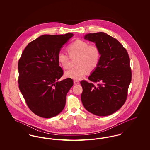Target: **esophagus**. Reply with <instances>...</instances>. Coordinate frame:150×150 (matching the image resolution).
I'll return each mask as SVG.
<instances>
[{"label": "esophagus", "instance_id": "34e87169", "mask_svg": "<svg viewBox=\"0 0 150 150\" xmlns=\"http://www.w3.org/2000/svg\"><path fill=\"white\" fill-rule=\"evenodd\" d=\"M80 83V82L78 81V80H74V84H75V85H77V84H79Z\"/></svg>", "mask_w": 150, "mask_h": 150}]
</instances>
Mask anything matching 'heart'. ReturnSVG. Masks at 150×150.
Instances as JSON below:
<instances>
[{
	"label": "heart",
	"instance_id": "b5f03b06",
	"mask_svg": "<svg viewBox=\"0 0 150 150\" xmlns=\"http://www.w3.org/2000/svg\"><path fill=\"white\" fill-rule=\"evenodd\" d=\"M67 50L70 58L76 57L75 64L77 65L65 71L64 76L67 78L80 80L86 75L87 71L94 70L100 63L101 54L96 45L89 44L82 40H76L68 45ZM69 56L62 52L58 53V62L64 69L69 66Z\"/></svg>",
	"mask_w": 150,
	"mask_h": 150
}]
</instances>
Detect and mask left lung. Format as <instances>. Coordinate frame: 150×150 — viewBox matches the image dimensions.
Returning <instances> with one entry per match:
<instances>
[{
    "label": "left lung",
    "mask_w": 150,
    "mask_h": 150,
    "mask_svg": "<svg viewBox=\"0 0 150 150\" xmlns=\"http://www.w3.org/2000/svg\"><path fill=\"white\" fill-rule=\"evenodd\" d=\"M84 39L96 43L101 56L97 67L88 78L91 81H80L82 103L93 114L100 116L112 114L127 98L132 80L128 53L117 39L106 33L88 34ZM94 83L97 84L96 86Z\"/></svg>",
    "instance_id": "obj_1"
}]
</instances>
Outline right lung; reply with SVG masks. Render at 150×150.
Returning <instances> with one entry per match:
<instances>
[{"mask_svg": "<svg viewBox=\"0 0 150 150\" xmlns=\"http://www.w3.org/2000/svg\"><path fill=\"white\" fill-rule=\"evenodd\" d=\"M73 36H40L29 43L19 59V89L29 109L40 117H54L65 106L66 94L74 83L70 78L57 81L64 74L57 55Z\"/></svg>", "mask_w": 150, "mask_h": 150, "instance_id": "1", "label": "right lung"}]
</instances>
